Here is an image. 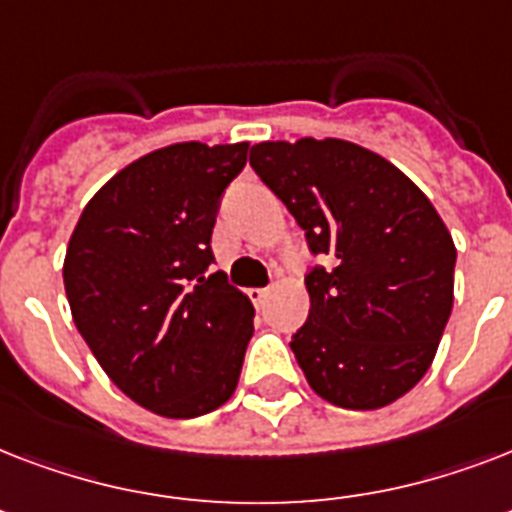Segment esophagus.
<instances>
[{
    "label": "esophagus",
    "instance_id": "34e87169",
    "mask_svg": "<svg viewBox=\"0 0 512 512\" xmlns=\"http://www.w3.org/2000/svg\"><path fill=\"white\" fill-rule=\"evenodd\" d=\"M247 295H249V300H252V303H255L257 308H260V305H263L265 300H268V289H249Z\"/></svg>",
    "mask_w": 512,
    "mask_h": 512
}]
</instances>
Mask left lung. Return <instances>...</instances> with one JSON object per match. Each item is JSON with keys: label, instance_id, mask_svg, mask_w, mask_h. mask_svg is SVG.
Masks as SVG:
<instances>
[{"label": "left lung", "instance_id": "obj_1", "mask_svg": "<svg viewBox=\"0 0 512 512\" xmlns=\"http://www.w3.org/2000/svg\"><path fill=\"white\" fill-rule=\"evenodd\" d=\"M249 164L305 231L308 321L289 348L342 409H380L428 372L454 303L457 249L428 196L348 140L257 143Z\"/></svg>", "mask_w": 512, "mask_h": 512}]
</instances>
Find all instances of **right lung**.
I'll use <instances>...</instances> for the list:
<instances>
[{
    "mask_svg": "<svg viewBox=\"0 0 512 512\" xmlns=\"http://www.w3.org/2000/svg\"><path fill=\"white\" fill-rule=\"evenodd\" d=\"M249 143H175L114 175L84 207L63 263L71 316L103 372L151 412L191 420L236 390L255 308L209 239Z\"/></svg>",
    "mask_w": 512,
    "mask_h": 512,
    "instance_id": "1",
    "label": "right lung"
}]
</instances>
